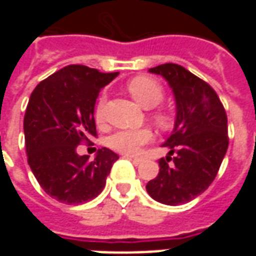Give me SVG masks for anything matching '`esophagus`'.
<instances>
[{
    "label": "esophagus",
    "mask_w": 256,
    "mask_h": 256,
    "mask_svg": "<svg viewBox=\"0 0 256 256\" xmlns=\"http://www.w3.org/2000/svg\"><path fill=\"white\" fill-rule=\"evenodd\" d=\"M124 158H128V159H130V160L133 162L136 166H138V164H141V162L144 160L142 158H137V156H128V155H126V156H124Z\"/></svg>",
    "instance_id": "esophagus-1"
}]
</instances>
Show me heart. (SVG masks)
Here are the masks:
<instances>
[{
	"instance_id": "obj_1",
	"label": "heart",
	"mask_w": 256,
	"mask_h": 256,
	"mask_svg": "<svg viewBox=\"0 0 256 256\" xmlns=\"http://www.w3.org/2000/svg\"><path fill=\"white\" fill-rule=\"evenodd\" d=\"M128 90L133 98L140 106L144 108H154L158 104H160L163 100V88L155 79L150 76H137L132 79L128 84ZM104 106V97H100V100L96 106V119H100ZM156 120L162 126H166L168 123V116L163 112H156ZM154 138V134L150 128H126L119 130L110 137V145L114 150H119L126 155H134L140 150L142 145L148 144Z\"/></svg>"
}]
</instances>
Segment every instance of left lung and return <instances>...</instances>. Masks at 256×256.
Segmentation results:
<instances>
[{
  "instance_id": "1",
  "label": "left lung",
  "mask_w": 256,
  "mask_h": 256,
  "mask_svg": "<svg viewBox=\"0 0 256 256\" xmlns=\"http://www.w3.org/2000/svg\"><path fill=\"white\" fill-rule=\"evenodd\" d=\"M150 72L162 75L172 89L177 115L166 140L168 156L159 174L146 184L152 198L167 206L188 203L208 188L225 158L228 118L215 90L182 66L160 64Z\"/></svg>"
}]
</instances>
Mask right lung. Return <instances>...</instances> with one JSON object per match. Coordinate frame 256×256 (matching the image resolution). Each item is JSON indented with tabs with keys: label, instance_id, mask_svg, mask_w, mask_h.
I'll list each match as a JSON object with an SVG mask.
<instances>
[{
	"label": "right lung",
	"instance_id": "add662e5",
	"mask_svg": "<svg viewBox=\"0 0 256 256\" xmlns=\"http://www.w3.org/2000/svg\"><path fill=\"white\" fill-rule=\"evenodd\" d=\"M118 74L71 64L31 93L23 123L27 162L41 188L58 202L84 204L97 198L119 159L108 148L97 150L92 162L76 154L78 145L97 136L96 100Z\"/></svg>",
	"mask_w": 256,
	"mask_h": 256
}]
</instances>
